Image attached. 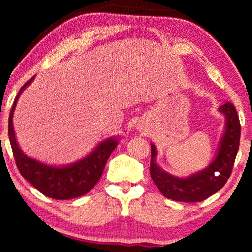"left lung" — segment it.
Segmentation results:
<instances>
[{
    "mask_svg": "<svg viewBox=\"0 0 252 252\" xmlns=\"http://www.w3.org/2000/svg\"><path fill=\"white\" fill-rule=\"evenodd\" d=\"M219 111L226 117L225 133L216 158L198 173L188 178H178L163 171L155 161L157 151L151 143L150 175L165 197L179 202H201L220 190L228 180L239 150L241 125L236 109L232 103L227 102L219 106Z\"/></svg>",
    "mask_w": 252,
    "mask_h": 252,
    "instance_id": "obj_1",
    "label": "left lung"
}]
</instances>
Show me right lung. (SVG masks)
<instances>
[{
	"mask_svg": "<svg viewBox=\"0 0 252 252\" xmlns=\"http://www.w3.org/2000/svg\"><path fill=\"white\" fill-rule=\"evenodd\" d=\"M31 78L20 88L9 116V139L17 168L33 187L54 199H71L87 194L101 178L110 155L118 144L113 137L104 140L84 159L67 166L55 167L40 163L23 153L17 143L12 125V116L22 92L33 81Z\"/></svg>",
	"mask_w": 252,
	"mask_h": 252,
	"instance_id": "1",
	"label": "right lung"
}]
</instances>
